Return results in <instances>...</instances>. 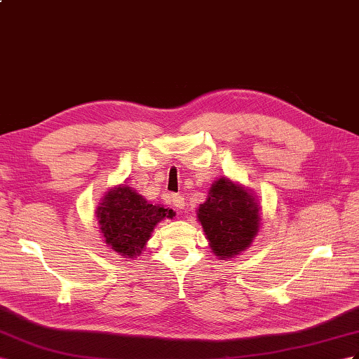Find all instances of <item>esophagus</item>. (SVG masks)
I'll list each match as a JSON object with an SVG mask.
<instances>
[{"label":"esophagus","instance_id":"1","mask_svg":"<svg viewBox=\"0 0 359 359\" xmlns=\"http://www.w3.org/2000/svg\"><path fill=\"white\" fill-rule=\"evenodd\" d=\"M171 203L176 209H183V208H185V198H183V196H179V194H172L171 196Z\"/></svg>","mask_w":359,"mask_h":359}]
</instances>
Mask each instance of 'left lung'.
Returning <instances> with one entry per match:
<instances>
[{"label":"left lung","instance_id":"left-lung-1","mask_svg":"<svg viewBox=\"0 0 359 359\" xmlns=\"http://www.w3.org/2000/svg\"><path fill=\"white\" fill-rule=\"evenodd\" d=\"M210 249L222 258H233L250 245L259 229V208L255 197L229 179H218L198 208Z\"/></svg>","mask_w":359,"mask_h":359}]
</instances>
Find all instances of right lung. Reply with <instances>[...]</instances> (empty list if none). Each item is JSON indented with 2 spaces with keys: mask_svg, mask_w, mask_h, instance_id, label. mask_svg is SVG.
Instances as JSON below:
<instances>
[{
  "mask_svg": "<svg viewBox=\"0 0 359 359\" xmlns=\"http://www.w3.org/2000/svg\"><path fill=\"white\" fill-rule=\"evenodd\" d=\"M100 231L112 250L133 258L150 240L154 226L165 217L172 218V209L156 206L130 187H118L101 200L97 208Z\"/></svg>",
  "mask_w": 359,
  "mask_h": 359,
  "instance_id": "1",
  "label": "right lung"
}]
</instances>
